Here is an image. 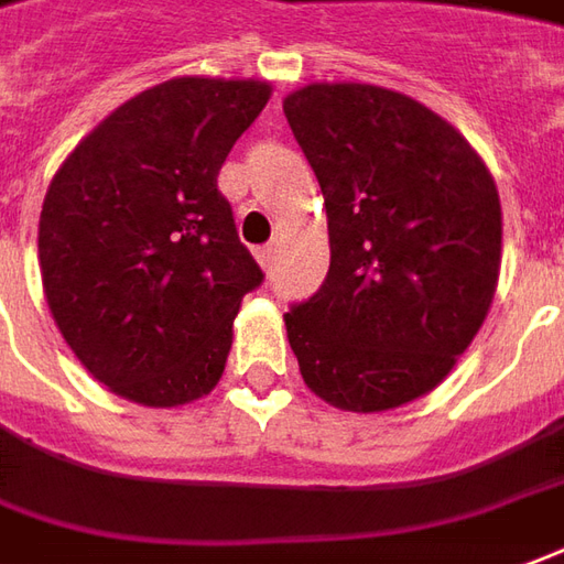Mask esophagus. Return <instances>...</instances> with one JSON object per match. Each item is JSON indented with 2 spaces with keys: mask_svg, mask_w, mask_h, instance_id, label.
Segmentation results:
<instances>
[{
  "mask_svg": "<svg viewBox=\"0 0 564 564\" xmlns=\"http://www.w3.org/2000/svg\"><path fill=\"white\" fill-rule=\"evenodd\" d=\"M274 252H278V247H274V243H265V247H256V259H259V265L271 268V262H274Z\"/></svg>",
  "mask_w": 564,
  "mask_h": 564,
  "instance_id": "obj_1",
  "label": "esophagus"
}]
</instances>
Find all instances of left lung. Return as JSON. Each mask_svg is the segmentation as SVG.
Listing matches in <instances>:
<instances>
[{"mask_svg": "<svg viewBox=\"0 0 564 564\" xmlns=\"http://www.w3.org/2000/svg\"><path fill=\"white\" fill-rule=\"evenodd\" d=\"M286 122L317 175L330 228L321 290L283 314L305 386L377 413L432 392L491 308L500 197L451 122L408 95L314 83Z\"/></svg>", "mask_w": 564, "mask_h": 564, "instance_id": "8db88e82", "label": "left lung"}]
</instances>
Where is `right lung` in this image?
Wrapping results in <instances>:
<instances>
[{"label": "right lung", "instance_id": "1", "mask_svg": "<svg viewBox=\"0 0 564 564\" xmlns=\"http://www.w3.org/2000/svg\"><path fill=\"white\" fill-rule=\"evenodd\" d=\"M268 95L259 79L160 83L91 129L48 185V308L83 367L129 401L178 408L213 392L240 299L265 281L218 170Z\"/></svg>", "mask_w": 564, "mask_h": 564}]
</instances>
